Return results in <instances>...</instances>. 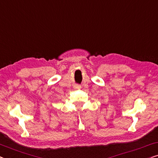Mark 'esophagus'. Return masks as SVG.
Wrapping results in <instances>:
<instances>
[{"instance_id":"1","label":"esophagus","mask_w":158,"mask_h":158,"mask_svg":"<svg viewBox=\"0 0 158 158\" xmlns=\"http://www.w3.org/2000/svg\"><path fill=\"white\" fill-rule=\"evenodd\" d=\"M81 88V86L80 85H75V88Z\"/></svg>"}]
</instances>
